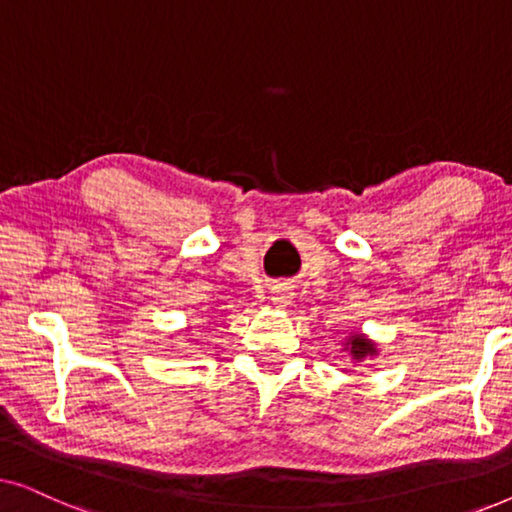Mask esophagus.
Here are the masks:
<instances>
[{"label": "esophagus", "instance_id": "1", "mask_svg": "<svg viewBox=\"0 0 512 512\" xmlns=\"http://www.w3.org/2000/svg\"><path fill=\"white\" fill-rule=\"evenodd\" d=\"M289 298H291L289 289H286V286H279V289L275 291V298H272V300H275L277 305H286V303H289Z\"/></svg>", "mask_w": 512, "mask_h": 512}]
</instances>
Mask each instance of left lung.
<instances>
[{"mask_svg":"<svg viewBox=\"0 0 512 512\" xmlns=\"http://www.w3.org/2000/svg\"><path fill=\"white\" fill-rule=\"evenodd\" d=\"M349 345H352V354L356 356V359H363V356H368V354L375 352V347L370 345L366 338H361V335H356V338L349 340Z\"/></svg>","mask_w":512,"mask_h":512,"instance_id":"1","label":"left lung"}]
</instances>
